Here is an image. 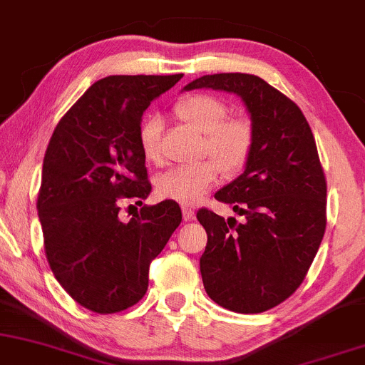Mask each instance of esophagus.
I'll return each mask as SVG.
<instances>
[{"label": "esophagus", "mask_w": 365, "mask_h": 365, "mask_svg": "<svg viewBox=\"0 0 365 365\" xmlns=\"http://www.w3.org/2000/svg\"><path fill=\"white\" fill-rule=\"evenodd\" d=\"M182 217H184V220H191V218L195 217V208L182 207Z\"/></svg>", "instance_id": "obj_1"}]
</instances>
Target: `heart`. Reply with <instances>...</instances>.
Masks as SVG:
<instances>
[{"label":"heart","mask_w":365,"mask_h":365,"mask_svg":"<svg viewBox=\"0 0 365 365\" xmlns=\"http://www.w3.org/2000/svg\"><path fill=\"white\" fill-rule=\"evenodd\" d=\"M174 113L196 131L203 133L201 153H208L213 158L174 165L155 179L157 192L162 198L190 205L217 182L220 170L235 174L247 164L255 147V130L246 119H227L229 107L210 93H192L179 98ZM162 128L164 123L155 114H148L140 123L138 145L150 162L162 158Z\"/></svg>","instance_id":"obj_1"}]
</instances>
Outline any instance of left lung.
Returning <instances> with one entry per match:
<instances>
[{
    "mask_svg": "<svg viewBox=\"0 0 365 365\" xmlns=\"http://www.w3.org/2000/svg\"><path fill=\"white\" fill-rule=\"evenodd\" d=\"M237 93L251 114L255 147L244 173L215 192L246 220L201 208L208 235L203 285L225 309L256 314L289 299L307 275L327 229V179L309 123L289 97L259 76L218 73L184 90Z\"/></svg>",
    "mask_w": 365,
    "mask_h": 365,
    "instance_id": "left-lung-1",
    "label": "left lung"
}]
</instances>
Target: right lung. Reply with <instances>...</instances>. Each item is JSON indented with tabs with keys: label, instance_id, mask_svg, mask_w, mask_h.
I'll list each match as a JSON object with an SVG mask.
<instances>
[{
	"label": "right lung",
	"instance_id": "right-lung-1",
	"mask_svg": "<svg viewBox=\"0 0 365 365\" xmlns=\"http://www.w3.org/2000/svg\"><path fill=\"white\" fill-rule=\"evenodd\" d=\"M181 78L106 76L63 115L47 145L37 196L47 263L71 299L98 314L128 309L147 294L150 263L182 220L173 200L119 220L121 198L152 191L138 145L141 115Z\"/></svg>",
	"mask_w": 365,
	"mask_h": 365
}]
</instances>
